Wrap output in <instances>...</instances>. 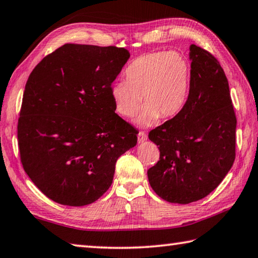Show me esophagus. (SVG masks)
<instances>
[{
    "label": "esophagus",
    "instance_id": "obj_1",
    "mask_svg": "<svg viewBox=\"0 0 258 258\" xmlns=\"http://www.w3.org/2000/svg\"><path fill=\"white\" fill-rule=\"evenodd\" d=\"M146 141H147V135H146V133L139 132V134H138V143H139V144H143L144 142H146Z\"/></svg>",
    "mask_w": 258,
    "mask_h": 258
}]
</instances>
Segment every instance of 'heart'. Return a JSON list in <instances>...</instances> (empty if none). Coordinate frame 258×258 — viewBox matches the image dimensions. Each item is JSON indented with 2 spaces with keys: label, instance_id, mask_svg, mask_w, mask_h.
Wrapping results in <instances>:
<instances>
[{
  "label": "heart",
  "instance_id": "b5f03b06",
  "mask_svg": "<svg viewBox=\"0 0 258 258\" xmlns=\"http://www.w3.org/2000/svg\"><path fill=\"white\" fill-rule=\"evenodd\" d=\"M125 81L111 86L115 111L124 117L143 111L136 124L148 128L159 121L172 119L181 113L189 97L191 68L187 58L177 52L157 51L137 57L125 69Z\"/></svg>",
  "mask_w": 258,
  "mask_h": 258
}]
</instances>
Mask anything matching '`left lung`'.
Returning <instances> with one entry per match:
<instances>
[{"label": "left lung", "mask_w": 258, "mask_h": 258, "mask_svg": "<svg viewBox=\"0 0 258 258\" xmlns=\"http://www.w3.org/2000/svg\"><path fill=\"white\" fill-rule=\"evenodd\" d=\"M191 84L186 106L152 130L160 161L147 171L157 195L169 203L189 204L214 190L236 156V126L229 83L219 61L190 46Z\"/></svg>", "instance_id": "left-lung-1"}]
</instances>
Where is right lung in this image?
<instances>
[{"label": "right lung", "mask_w": 258, "mask_h": 258, "mask_svg": "<svg viewBox=\"0 0 258 258\" xmlns=\"http://www.w3.org/2000/svg\"><path fill=\"white\" fill-rule=\"evenodd\" d=\"M129 57L125 48L66 44L31 71L18 144L26 173L49 200L92 204L112 184L116 160L136 146L137 132L111 96Z\"/></svg>", "instance_id": "obj_1"}]
</instances>
